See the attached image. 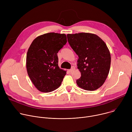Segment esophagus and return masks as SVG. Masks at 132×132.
Returning a JSON list of instances; mask_svg holds the SVG:
<instances>
[{"label":"esophagus","mask_w":132,"mask_h":132,"mask_svg":"<svg viewBox=\"0 0 132 132\" xmlns=\"http://www.w3.org/2000/svg\"><path fill=\"white\" fill-rule=\"evenodd\" d=\"M75 70V67L74 66H72V67H71V68L69 70V71L70 72H72L73 71H74Z\"/></svg>","instance_id":"obj_1"}]
</instances>
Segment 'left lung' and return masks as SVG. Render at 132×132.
I'll return each instance as SVG.
<instances>
[{
	"label": "left lung",
	"instance_id": "left-lung-1",
	"mask_svg": "<svg viewBox=\"0 0 132 132\" xmlns=\"http://www.w3.org/2000/svg\"><path fill=\"white\" fill-rule=\"evenodd\" d=\"M68 42L78 56L77 68L81 77L77 85L88 91L102 86L109 72L111 55L105 42L98 35L89 33L68 34Z\"/></svg>",
	"mask_w": 132,
	"mask_h": 132
}]
</instances>
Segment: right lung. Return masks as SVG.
<instances>
[{"label":"right lung","instance_id":"right-lung-1","mask_svg":"<svg viewBox=\"0 0 132 132\" xmlns=\"http://www.w3.org/2000/svg\"><path fill=\"white\" fill-rule=\"evenodd\" d=\"M67 43L65 34L48 33L35 38L26 59L29 76L37 90L50 92L61 85L66 71L59 67L57 53Z\"/></svg>","mask_w":132,"mask_h":132}]
</instances>
